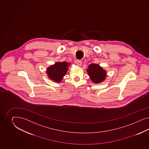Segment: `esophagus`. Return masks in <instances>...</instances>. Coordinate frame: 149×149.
<instances>
[{"mask_svg":"<svg viewBox=\"0 0 149 149\" xmlns=\"http://www.w3.org/2000/svg\"><path fill=\"white\" fill-rule=\"evenodd\" d=\"M76 63H77V65L79 67H80L81 65H82V61L80 60H77L76 61Z\"/></svg>","mask_w":149,"mask_h":149,"instance_id":"1","label":"esophagus"}]
</instances>
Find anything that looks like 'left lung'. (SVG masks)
Segmentation results:
<instances>
[{"mask_svg":"<svg viewBox=\"0 0 149 149\" xmlns=\"http://www.w3.org/2000/svg\"><path fill=\"white\" fill-rule=\"evenodd\" d=\"M91 80L94 83L98 84L104 81L107 77V72L98 64H91L87 69Z\"/></svg>","mask_w":149,"mask_h":149,"instance_id":"8db88e82","label":"left lung"}]
</instances>
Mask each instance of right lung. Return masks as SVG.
I'll list each match as a JSON object with an SVG mask.
<instances>
[{"label":"right lung","instance_id":"right-lung-1","mask_svg":"<svg viewBox=\"0 0 149 149\" xmlns=\"http://www.w3.org/2000/svg\"><path fill=\"white\" fill-rule=\"evenodd\" d=\"M69 64L70 63L66 62L55 63L54 65H51L47 69V76L51 80L60 82L67 72Z\"/></svg>","mask_w":149,"mask_h":149}]
</instances>
